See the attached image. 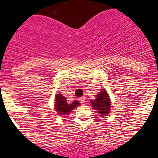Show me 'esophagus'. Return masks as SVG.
Here are the masks:
<instances>
[{
  "label": "esophagus",
  "mask_w": 158,
  "mask_h": 158,
  "mask_svg": "<svg viewBox=\"0 0 158 158\" xmlns=\"http://www.w3.org/2000/svg\"><path fill=\"white\" fill-rule=\"evenodd\" d=\"M79 102L82 103V104H84V103L85 102V97H81V98H79Z\"/></svg>",
  "instance_id": "34e87169"
}]
</instances>
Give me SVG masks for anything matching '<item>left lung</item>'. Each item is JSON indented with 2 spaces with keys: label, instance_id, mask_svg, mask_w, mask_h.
<instances>
[{
  "label": "left lung",
  "instance_id": "obj_1",
  "mask_svg": "<svg viewBox=\"0 0 158 158\" xmlns=\"http://www.w3.org/2000/svg\"><path fill=\"white\" fill-rule=\"evenodd\" d=\"M92 108L96 110L97 113L102 117L106 116L111 110V101L106 89H101L98 95L95 96V100L90 101Z\"/></svg>",
  "mask_w": 158,
  "mask_h": 158
}]
</instances>
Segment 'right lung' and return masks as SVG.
I'll list each match as a JSON object with an SVG mask.
<instances>
[{
  "mask_svg": "<svg viewBox=\"0 0 158 158\" xmlns=\"http://www.w3.org/2000/svg\"><path fill=\"white\" fill-rule=\"evenodd\" d=\"M79 106H80V104L78 101H73L72 103H68L66 97L63 96L62 94L59 93L56 95L55 109L58 114L64 115L69 114L72 110L76 109Z\"/></svg>",
  "mask_w": 158,
  "mask_h": 158,
  "instance_id": "right-lung-1",
  "label": "right lung"
}]
</instances>
